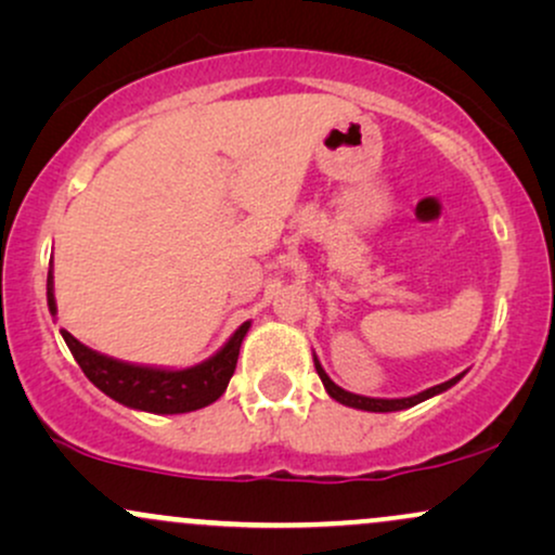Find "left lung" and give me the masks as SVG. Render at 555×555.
<instances>
[{
  "instance_id": "obj_1",
  "label": "left lung",
  "mask_w": 555,
  "mask_h": 555,
  "mask_svg": "<svg viewBox=\"0 0 555 555\" xmlns=\"http://www.w3.org/2000/svg\"><path fill=\"white\" fill-rule=\"evenodd\" d=\"M313 362H315L318 375H321V380H323V388H326L331 399H336V401H339V404H344V406H354V410H365V412H399V410H410V406L420 404V401H425V399H430V397H438V393L449 391V388L454 386V384H460V380L464 378V373H467V371H464V373H460V375H454V378H451V380H446V384H438V386H433V388H425V391L415 393V397L375 399V397H360V393L344 391L341 386H336L334 380L328 378V373L323 371V365H321V362H318L315 354H313Z\"/></svg>"
}]
</instances>
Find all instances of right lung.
<instances>
[{
	"instance_id": "obj_1",
	"label": "right lung",
	"mask_w": 555,
	"mask_h": 555,
	"mask_svg": "<svg viewBox=\"0 0 555 555\" xmlns=\"http://www.w3.org/2000/svg\"><path fill=\"white\" fill-rule=\"evenodd\" d=\"M47 302L49 313L56 315L52 271H49L47 279ZM247 331H250V321L242 323L229 336L224 347L211 354V358L197 362L193 367H180V371L114 360L109 354H101L86 347L65 328H62V339H65L80 371L106 397L130 406V410L151 412V415H182V412H193L201 410V406L214 404L227 391L229 378H232L234 367H237L240 347Z\"/></svg>"
}]
</instances>
